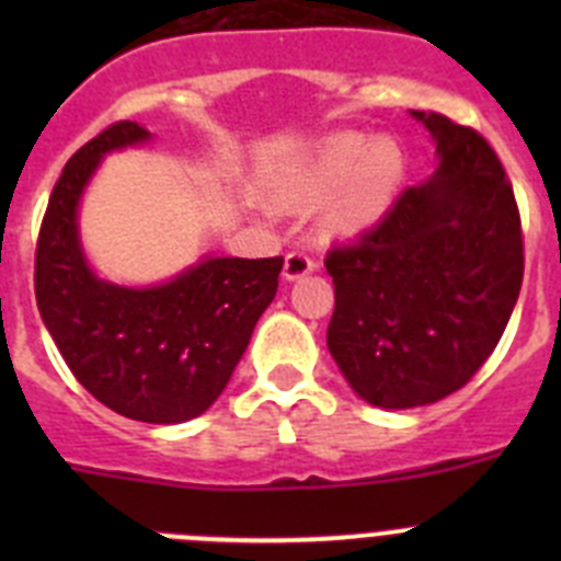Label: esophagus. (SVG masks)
<instances>
[{"label":"esophagus","mask_w":561,"mask_h":561,"mask_svg":"<svg viewBox=\"0 0 561 561\" xmlns=\"http://www.w3.org/2000/svg\"><path fill=\"white\" fill-rule=\"evenodd\" d=\"M314 266H317L314 257L306 255V252H300V250H295L286 255L284 277L286 280H297V277H304V275H309V272H314Z\"/></svg>","instance_id":"obj_1"}]
</instances>
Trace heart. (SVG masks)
Instances as JSON below:
<instances>
[{
    "mask_svg": "<svg viewBox=\"0 0 561 561\" xmlns=\"http://www.w3.org/2000/svg\"><path fill=\"white\" fill-rule=\"evenodd\" d=\"M408 173V157L396 137L365 140L356 131L325 137L304 162L277 180L275 193L289 205L324 202L323 227L334 236L368 230L393 207Z\"/></svg>",
    "mask_w": 561,
    "mask_h": 561,
    "instance_id": "b5f03b06",
    "label": "heart"
}]
</instances>
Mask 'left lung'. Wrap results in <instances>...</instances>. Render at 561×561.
<instances>
[{"mask_svg":"<svg viewBox=\"0 0 561 561\" xmlns=\"http://www.w3.org/2000/svg\"><path fill=\"white\" fill-rule=\"evenodd\" d=\"M438 171L385 219L334 244L329 351L359 399L385 410L433 404L497 348L523 286V227L512 182L474 128L413 112Z\"/></svg>","mask_w":561,"mask_h":561,"instance_id":"8db88e82","label":"left lung"}]
</instances>
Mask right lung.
<instances>
[{"label":"right lung","mask_w":561,"mask_h":561,"mask_svg":"<svg viewBox=\"0 0 561 561\" xmlns=\"http://www.w3.org/2000/svg\"><path fill=\"white\" fill-rule=\"evenodd\" d=\"M148 137L131 121L112 123L64 165L38 230L36 304L72 376L101 404L134 421L180 424L227 388L284 257H205L151 289L101 280L78 241V202L103 153Z\"/></svg>","instance_id":"right-lung-1"}]
</instances>
